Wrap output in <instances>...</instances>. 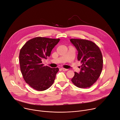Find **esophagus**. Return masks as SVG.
<instances>
[{
  "instance_id": "1",
  "label": "esophagus",
  "mask_w": 120,
  "mask_h": 120,
  "mask_svg": "<svg viewBox=\"0 0 120 120\" xmlns=\"http://www.w3.org/2000/svg\"><path fill=\"white\" fill-rule=\"evenodd\" d=\"M61 69H62V71H67L68 70V69H65V68H62Z\"/></svg>"
}]
</instances>
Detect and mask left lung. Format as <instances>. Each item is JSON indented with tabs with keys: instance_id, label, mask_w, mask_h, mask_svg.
Segmentation results:
<instances>
[{
	"instance_id": "1",
	"label": "left lung",
	"mask_w": 120,
	"mask_h": 120,
	"mask_svg": "<svg viewBox=\"0 0 120 120\" xmlns=\"http://www.w3.org/2000/svg\"><path fill=\"white\" fill-rule=\"evenodd\" d=\"M70 41L78 51L77 58L82 64L80 72H75L71 81L79 88L90 87L101 73L103 63L101 52L99 47L90 41L71 39Z\"/></svg>"
}]
</instances>
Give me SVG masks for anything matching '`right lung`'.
<instances>
[{
  "mask_svg": "<svg viewBox=\"0 0 120 120\" xmlns=\"http://www.w3.org/2000/svg\"><path fill=\"white\" fill-rule=\"evenodd\" d=\"M59 41L60 39L36 37L28 41L20 50L21 73L26 83L34 89L45 90L53 84L59 68L45 66L42 61L50 56Z\"/></svg>",
  "mask_w": 120,
  "mask_h": 120,
  "instance_id": "add662e5",
  "label": "right lung"
}]
</instances>
